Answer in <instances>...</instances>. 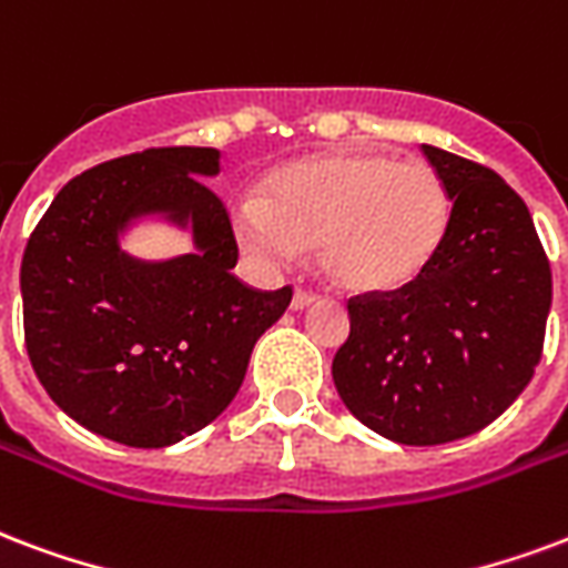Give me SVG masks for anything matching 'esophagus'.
<instances>
[{"mask_svg":"<svg viewBox=\"0 0 568 568\" xmlns=\"http://www.w3.org/2000/svg\"><path fill=\"white\" fill-rule=\"evenodd\" d=\"M313 301H318L316 292H306V288H295V297H292V306L295 310H304V306H310Z\"/></svg>","mask_w":568,"mask_h":568,"instance_id":"34e87169","label":"esophagus"}]
</instances>
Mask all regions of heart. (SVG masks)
<instances>
[{
    "mask_svg": "<svg viewBox=\"0 0 568 568\" xmlns=\"http://www.w3.org/2000/svg\"><path fill=\"white\" fill-rule=\"evenodd\" d=\"M452 195L427 162L385 153H327L280 168L264 199L231 204V231L246 255L292 264L316 243L322 271L348 292L413 285L443 250Z\"/></svg>",
    "mask_w": 568,
    "mask_h": 568,
    "instance_id": "1",
    "label": "heart"
}]
</instances>
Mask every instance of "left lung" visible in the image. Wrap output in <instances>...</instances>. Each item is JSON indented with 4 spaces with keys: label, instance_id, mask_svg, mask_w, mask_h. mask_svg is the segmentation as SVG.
Masks as SVG:
<instances>
[{
    "label": "left lung",
    "instance_id": "1",
    "mask_svg": "<svg viewBox=\"0 0 568 568\" xmlns=\"http://www.w3.org/2000/svg\"><path fill=\"white\" fill-rule=\"evenodd\" d=\"M452 195L434 264L406 288L348 297L334 385L369 430L443 445L499 418L536 373L551 264L530 210L490 168L422 146Z\"/></svg>",
    "mask_w": 568,
    "mask_h": 568
}]
</instances>
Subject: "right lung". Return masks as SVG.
<instances>
[{"label": "right lung", "instance_id": "obj_1", "mask_svg": "<svg viewBox=\"0 0 568 568\" xmlns=\"http://www.w3.org/2000/svg\"><path fill=\"white\" fill-rule=\"evenodd\" d=\"M213 146H150L69 180L29 234L23 337L50 400L92 434L165 448L234 400L252 346L292 304V285L241 283L229 210L201 178ZM189 221L199 253L144 265L119 252L132 215Z\"/></svg>", "mask_w": 568, "mask_h": 568}]
</instances>
